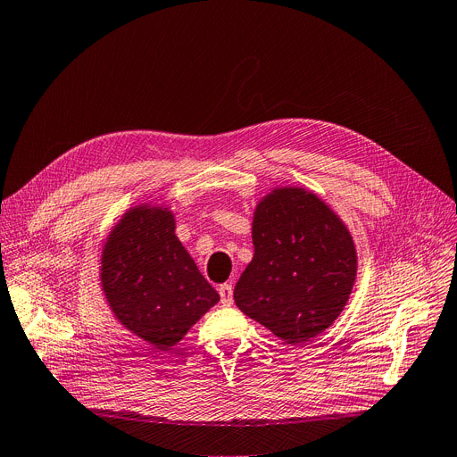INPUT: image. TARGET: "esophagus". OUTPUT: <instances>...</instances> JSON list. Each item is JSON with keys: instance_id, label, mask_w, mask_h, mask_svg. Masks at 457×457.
I'll use <instances>...</instances> for the list:
<instances>
[{"instance_id": "obj_1", "label": "esophagus", "mask_w": 457, "mask_h": 457, "mask_svg": "<svg viewBox=\"0 0 457 457\" xmlns=\"http://www.w3.org/2000/svg\"><path fill=\"white\" fill-rule=\"evenodd\" d=\"M217 290H220L223 305H230V303H232V294H234L232 285H228V282H223V285H220V288H217Z\"/></svg>"}]
</instances>
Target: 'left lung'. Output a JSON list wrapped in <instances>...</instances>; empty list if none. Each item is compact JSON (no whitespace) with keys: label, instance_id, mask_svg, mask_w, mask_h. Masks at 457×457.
<instances>
[{"label":"left lung","instance_id":"1","mask_svg":"<svg viewBox=\"0 0 457 457\" xmlns=\"http://www.w3.org/2000/svg\"><path fill=\"white\" fill-rule=\"evenodd\" d=\"M253 245L234 288L237 309L292 345L331 328L357 278V249L340 217L305 187H275L254 208Z\"/></svg>","mask_w":457,"mask_h":457}]
</instances>
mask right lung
Returning <instances> with one entry per match:
<instances>
[{
	"mask_svg": "<svg viewBox=\"0 0 457 457\" xmlns=\"http://www.w3.org/2000/svg\"><path fill=\"white\" fill-rule=\"evenodd\" d=\"M175 228L169 206L141 203L115 223L100 256L107 305L120 325L158 350L180 342L220 301Z\"/></svg>",
	"mask_w": 457,
	"mask_h": 457,
	"instance_id": "add662e5",
	"label": "right lung"
}]
</instances>
